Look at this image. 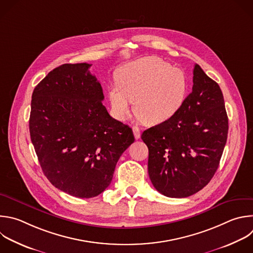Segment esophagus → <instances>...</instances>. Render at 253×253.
Instances as JSON below:
<instances>
[{
  "mask_svg": "<svg viewBox=\"0 0 253 253\" xmlns=\"http://www.w3.org/2000/svg\"><path fill=\"white\" fill-rule=\"evenodd\" d=\"M133 133H134V136H135V139H139L140 136H141V132H140V129L139 127L137 126H133Z\"/></svg>",
  "mask_w": 253,
  "mask_h": 253,
  "instance_id": "obj_1",
  "label": "esophagus"
}]
</instances>
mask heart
Wrapping results in <instances>:
<instances>
[{
    "mask_svg": "<svg viewBox=\"0 0 253 253\" xmlns=\"http://www.w3.org/2000/svg\"><path fill=\"white\" fill-rule=\"evenodd\" d=\"M116 78L118 83L109 87L108 97L120 120L130 115L135 100L136 113L143 122L162 123L178 112L188 95L187 73L154 55L123 65Z\"/></svg>",
    "mask_w": 253,
    "mask_h": 253,
    "instance_id": "1",
    "label": "heart"
}]
</instances>
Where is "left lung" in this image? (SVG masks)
Here are the masks:
<instances>
[{"label": "left lung", "instance_id": "1", "mask_svg": "<svg viewBox=\"0 0 253 253\" xmlns=\"http://www.w3.org/2000/svg\"><path fill=\"white\" fill-rule=\"evenodd\" d=\"M193 90L178 112L145 130L148 173L155 189L169 198H187L212 179L226 143L228 119L222 92L199 64Z\"/></svg>", "mask_w": 253, "mask_h": 253}]
</instances>
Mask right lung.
Wrapping results in <instances>:
<instances>
[{"label":"right lung","mask_w":253,"mask_h":253,"mask_svg":"<svg viewBox=\"0 0 253 253\" xmlns=\"http://www.w3.org/2000/svg\"><path fill=\"white\" fill-rule=\"evenodd\" d=\"M88 63L51 70L32 95L30 134L42 170L58 190L81 199L110 185L133 131L102 104L101 84Z\"/></svg>","instance_id":"add662e5"}]
</instances>
